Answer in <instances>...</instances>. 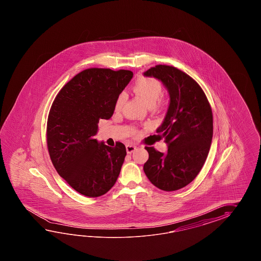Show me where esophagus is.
<instances>
[{
  "label": "esophagus",
  "mask_w": 261,
  "mask_h": 261,
  "mask_svg": "<svg viewBox=\"0 0 261 261\" xmlns=\"http://www.w3.org/2000/svg\"><path fill=\"white\" fill-rule=\"evenodd\" d=\"M126 150H127L128 154H132L133 152L136 150V146L133 145V144H128V145H126Z\"/></svg>",
  "instance_id": "1"
}]
</instances>
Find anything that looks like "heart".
I'll list each match as a JSON object with an SVG mask.
<instances>
[{
	"instance_id": "obj_1",
	"label": "heart",
	"mask_w": 261,
	"mask_h": 261,
	"mask_svg": "<svg viewBox=\"0 0 261 261\" xmlns=\"http://www.w3.org/2000/svg\"><path fill=\"white\" fill-rule=\"evenodd\" d=\"M133 91L148 107H154L163 94L162 84L155 78L141 77L133 85ZM126 100L124 93L118 95L115 103V109L118 111Z\"/></svg>"
}]
</instances>
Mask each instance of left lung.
Returning <instances> with one entry per match:
<instances>
[{
  "mask_svg": "<svg viewBox=\"0 0 261 261\" xmlns=\"http://www.w3.org/2000/svg\"><path fill=\"white\" fill-rule=\"evenodd\" d=\"M144 75L159 79L170 95L166 116L156 128L168 151L145 146L149 158L144 173L158 189L174 191L191 183L205 162L213 138L211 106L200 85L175 67L156 65Z\"/></svg>",
  "mask_w": 261,
  "mask_h": 261,
  "instance_id": "obj_1",
  "label": "left lung"
}]
</instances>
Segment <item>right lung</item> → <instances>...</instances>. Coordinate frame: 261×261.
<instances>
[{
	"mask_svg": "<svg viewBox=\"0 0 261 261\" xmlns=\"http://www.w3.org/2000/svg\"><path fill=\"white\" fill-rule=\"evenodd\" d=\"M128 70L90 68L61 89L50 108L46 142L56 171L72 189L87 197L106 194L117 182L126 147H110L95 135L100 119H109L115 103L129 83Z\"/></svg>",
	"mask_w": 261,
	"mask_h": 261,
	"instance_id": "add662e5",
	"label": "right lung"
}]
</instances>
